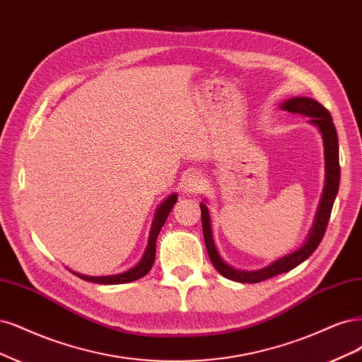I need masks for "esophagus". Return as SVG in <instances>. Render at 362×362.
I'll return each mask as SVG.
<instances>
[{
    "instance_id": "1",
    "label": "esophagus",
    "mask_w": 362,
    "mask_h": 362,
    "mask_svg": "<svg viewBox=\"0 0 362 362\" xmlns=\"http://www.w3.org/2000/svg\"><path fill=\"white\" fill-rule=\"evenodd\" d=\"M202 185H204V177L201 175V173L192 172V173H189V175L185 177V181H184L185 192L194 193L197 190H201Z\"/></svg>"
}]
</instances>
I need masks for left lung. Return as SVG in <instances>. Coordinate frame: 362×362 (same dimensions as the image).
I'll list each match as a JSON object with an SVG mask.
<instances>
[{
    "label": "left lung",
    "instance_id": "obj_1",
    "mask_svg": "<svg viewBox=\"0 0 362 362\" xmlns=\"http://www.w3.org/2000/svg\"><path fill=\"white\" fill-rule=\"evenodd\" d=\"M281 109H286L288 112H291V114H301V115L310 117V122L315 124V126L319 129V132L322 133L323 148H325V166H327L325 189H323V194L320 199V205L316 214L313 229H311L305 244L300 248V250L293 252L292 255L284 256L277 262H274V264H271L269 267L259 271L235 269L220 257L213 240V232H211V224H209L211 220H209L208 208L205 204H201L202 230H204V240H205L209 259L213 262L214 268L221 274L223 277L238 281V283L264 281L274 276H279V274L293 269L295 267L303 264L307 257L313 255L316 248L319 247L323 235H325L335 196H337V192H339V185H340L339 138H337V130H335L332 117L328 112V109L323 107L319 102L308 97L289 98L288 102H284L281 105Z\"/></svg>",
    "mask_w": 362,
    "mask_h": 362
}]
</instances>
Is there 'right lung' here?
<instances>
[{
    "label": "right lung",
    "instance_id": "1",
    "mask_svg": "<svg viewBox=\"0 0 362 362\" xmlns=\"http://www.w3.org/2000/svg\"><path fill=\"white\" fill-rule=\"evenodd\" d=\"M177 194H170L166 201L160 205V208L157 209L154 221H153V226H151V232H149V240H148V247L145 250L144 257L141 259V262L134 268L129 269L127 272L124 274H117V276H107V277H88V276H81V274H76L78 277H81L82 280L86 281H93V283H100V284H119V283H130L138 280L144 276H146L148 271L151 269L154 260H156V241H157V236L163 228V224L170 213L172 206L175 205L177 202Z\"/></svg>",
    "mask_w": 362,
    "mask_h": 362
}]
</instances>
